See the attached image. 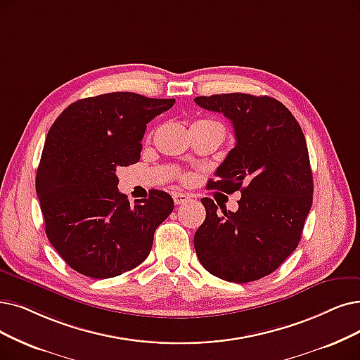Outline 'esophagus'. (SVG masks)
<instances>
[{"mask_svg": "<svg viewBox=\"0 0 360 360\" xmlns=\"http://www.w3.org/2000/svg\"><path fill=\"white\" fill-rule=\"evenodd\" d=\"M189 195H186V193H172V199H174V204L176 205H180V204H184V202H188L189 200Z\"/></svg>", "mask_w": 360, "mask_h": 360, "instance_id": "34e87169", "label": "esophagus"}]
</instances>
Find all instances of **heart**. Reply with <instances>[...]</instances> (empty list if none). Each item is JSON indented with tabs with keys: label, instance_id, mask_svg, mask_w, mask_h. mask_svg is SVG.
<instances>
[{
	"label": "heart",
	"instance_id": "b5f03b06",
	"mask_svg": "<svg viewBox=\"0 0 360 360\" xmlns=\"http://www.w3.org/2000/svg\"><path fill=\"white\" fill-rule=\"evenodd\" d=\"M199 122H211V121H199Z\"/></svg>",
	"mask_w": 360,
	"mask_h": 360
}]
</instances>
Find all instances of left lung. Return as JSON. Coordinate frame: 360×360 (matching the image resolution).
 I'll return each instance as SVG.
<instances>
[{"label": "left lung", "instance_id": "obj_1", "mask_svg": "<svg viewBox=\"0 0 360 360\" xmlns=\"http://www.w3.org/2000/svg\"><path fill=\"white\" fill-rule=\"evenodd\" d=\"M202 109L230 120L236 145L215 171L210 189L240 191L236 212H219L202 198L205 221L196 230V255L211 275L245 283L275 271L298 247L311 208L313 176L301 127L279 100L229 93L195 97Z\"/></svg>", "mask_w": 360, "mask_h": 360}]
</instances>
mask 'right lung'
Masks as SVG:
<instances>
[{"instance_id": "1", "label": "right lung", "mask_w": 360, "mask_h": 360, "mask_svg": "<svg viewBox=\"0 0 360 360\" xmlns=\"http://www.w3.org/2000/svg\"><path fill=\"white\" fill-rule=\"evenodd\" d=\"M174 103L108 93L69 105L51 125L35 188L49 240L81 275L118 276L149 255L174 200L152 189L131 207L118 191L117 168L139 162L146 124Z\"/></svg>"}]
</instances>
